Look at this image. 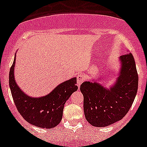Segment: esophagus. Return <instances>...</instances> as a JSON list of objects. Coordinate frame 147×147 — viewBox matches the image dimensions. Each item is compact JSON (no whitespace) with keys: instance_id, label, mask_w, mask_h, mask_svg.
<instances>
[{"instance_id":"obj_1","label":"esophagus","mask_w":147,"mask_h":147,"mask_svg":"<svg viewBox=\"0 0 147 147\" xmlns=\"http://www.w3.org/2000/svg\"><path fill=\"white\" fill-rule=\"evenodd\" d=\"M84 80H85V76H84V75L82 74H80L78 75L77 76V85L79 88H80V85H82V83L84 82Z\"/></svg>"}]
</instances>
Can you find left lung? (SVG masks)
<instances>
[{
	"label": "left lung",
	"instance_id": "8db88e82",
	"mask_svg": "<svg viewBox=\"0 0 147 147\" xmlns=\"http://www.w3.org/2000/svg\"><path fill=\"white\" fill-rule=\"evenodd\" d=\"M117 78L111 86L105 87L101 79H89L80 86L84 96L86 120L93 127H105L122 119L136 98L138 76L132 54L119 57Z\"/></svg>",
	"mask_w": 147,
	"mask_h": 147
}]
</instances>
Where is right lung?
Masks as SVG:
<instances>
[{"label": "right lung", "mask_w": 147, "mask_h": 147, "mask_svg": "<svg viewBox=\"0 0 147 147\" xmlns=\"http://www.w3.org/2000/svg\"><path fill=\"white\" fill-rule=\"evenodd\" d=\"M15 62L16 54L9 71V88L18 112L27 122L36 127L50 129L57 126L62 121L65 104L78 89L76 77L60 83L43 96H30L17 84Z\"/></svg>", "instance_id": "1"}]
</instances>
